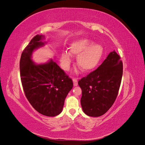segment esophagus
<instances>
[{"instance_id":"obj_1","label":"esophagus","mask_w":145,"mask_h":145,"mask_svg":"<svg viewBox=\"0 0 145 145\" xmlns=\"http://www.w3.org/2000/svg\"><path fill=\"white\" fill-rule=\"evenodd\" d=\"M72 81H73V84H74V86H76L78 85V81L76 78H74Z\"/></svg>"}]
</instances>
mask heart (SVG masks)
Segmentation results:
<instances>
[{"mask_svg":"<svg viewBox=\"0 0 145 145\" xmlns=\"http://www.w3.org/2000/svg\"><path fill=\"white\" fill-rule=\"evenodd\" d=\"M69 51H63L60 56L62 68L67 71L72 62V56H77V64L83 72H89L97 67L103 55V48L88 39H81L72 42Z\"/></svg>","mask_w":145,"mask_h":145,"instance_id":"1","label":"heart"}]
</instances>
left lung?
<instances>
[{
    "label": "left lung",
    "mask_w": 145,
    "mask_h": 145,
    "mask_svg": "<svg viewBox=\"0 0 145 145\" xmlns=\"http://www.w3.org/2000/svg\"><path fill=\"white\" fill-rule=\"evenodd\" d=\"M120 59L115 51L111 52L97 69L78 81L82 93V108L87 116H102L114 103L123 75Z\"/></svg>",
    "instance_id": "obj_1"
}]
</instances>
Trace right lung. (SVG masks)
<instances>
[{
  "label": "right lung",
  "mask_w": 145,
  "mask_h": 145,
  "mask_svg": "<svg viewBox=\"0 0 145 145\" xmlns=\"http://www.w3.org/2000/svg\"><path fill=\"white\" fill-rule=\"evenodd\" d=\"M44 39V36L36 35L22 53L20 78L26 97L32 106L42 115L54 117L62 112L73 83L52 59L41 64L31 59L34 51L45 45Z\"/></svg>",
  "instance_id": "add662e5"
}]
</instances>
